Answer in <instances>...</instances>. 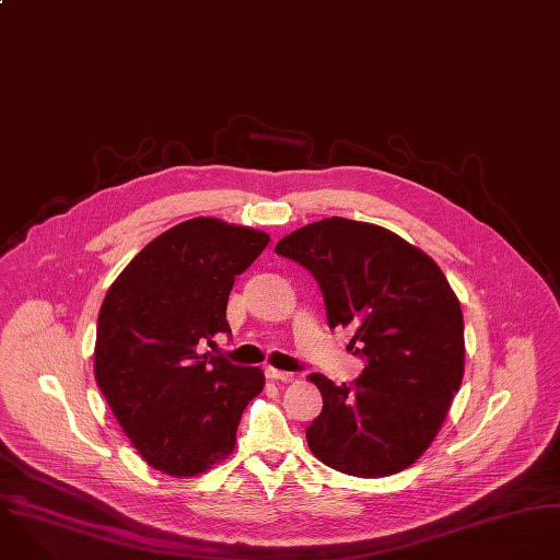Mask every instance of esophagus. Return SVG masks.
Returning <instances> with one entry per match:
<instances>
[{"label": "esophagus", "mask_w": 560, "mask_h": 560, "mask_svg": "<svg viewBox=\"0 0 560 560\" xmlns=\"http://www.w3.org/2000/svg\"><path fill=\"white\" fill-rule=\"evenodd\" d=\"M266 376H268L270 381H281V383L294 381V374H292V372H283V370H275V368H266Z\"/></svg>", "instance_id": "1"}]
</instances>
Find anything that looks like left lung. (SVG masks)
Returning a JSON list of instances; mask_svg holds the SVG:
<instances>
[{"label": "left lung", "mask_w": 560, "mask_h": 560, "mask_svg": "<svg viewBox=\"0 0 560 560\" xmlns=\"http://www.w3.org/2000/svg\"><path fill=\"white\" fill-rule=\"evenodd\" d=\"M318 281L329 327L365 359L352 385L310 374L323 413L307 444L325 465L383 478L416 463L440 433L463 381V314L442 268L378 224L331 217L275 246Z\"/></svg>", "instance_id": "8db88e82"}]
</instances>
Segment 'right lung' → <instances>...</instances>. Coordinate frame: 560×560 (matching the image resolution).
Returning a JSON list of instances; mask_svg holds the SVG:
<instances>
[{
    "mask_svg": "<svg viewBox=\"0 0 560 560\" xmlns=\"http://www.w3.org/2000/svg\"><path fill=\"white\" fill-rule=\"evenodd\" d=\"M268 233L192 219L149 242L116 277L97 320L95 378L131 446L158 471L197 476L226 458L264 372L201 354L231 334L226 301Z\"/></svg>",
    "mask_w": 560,
    "mask_h": 560,
    "instance_id": "right-lung-1",
    "label": "right lung"
}]
</instances>
